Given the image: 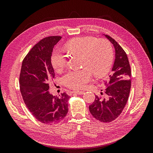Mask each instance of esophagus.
I'll return each instance as SVG.
<instances>
[{
    "instance_id": "34e87169",
    "label": "esophagus",
    "mask_w": 153,
    "mask_h": 153,
    "mask_svg": "<svg viewBox=\"0 0 153 153\" xmlns=\"http://www.w3.org/2000/svg\"><path fill=\"white\" fill-rule=\"evenodd\" d=\"M73 92H74V93H75V94H84V91H75Z\"/></svg>"
}]
</instances>
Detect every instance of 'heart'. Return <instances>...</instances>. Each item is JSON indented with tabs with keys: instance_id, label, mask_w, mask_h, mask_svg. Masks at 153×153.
<instances>
[{
	"instance_id": "heart-1",
	"label": "heart",
	"mask_w": 153,
	"mask_h": 153,
	"mask_svg": "<svg viewBox=\"0 0 153 153\" xmlns=\"http://www.w3.org/2000/svg\"><path fill=\"white\" fill-rule=\"evenodd\" d=\"M67 52L82 56L80 70L69 71L62 77L64 84L71 89L84 87L92 78V73L101 76L107 73L113 62V50L109 41L93 37H78L66 45ZM52 64L55 71L62 72L68 64V55L61 48H57L52 55Z\"/></svg>"
}]
</instances>
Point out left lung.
<instances>
[{
    "mask_svg": "<svg viewBox=\"0 0 153 153\" xmlns=\"http://www.w3.org/2000/svg\"><path fill=\"white\" fill-rule=\"evenodd\" d=\"M105 36L115 48V59L112 73L104 81L105 94L101 92V96H96L95 100L89 108L92 116L98 121L110 123L119 116L128 101L131 89V68L123 48L112 37Z\"/></svg>",
    "mask_w": 153,
    "mask_h": 153,
    "instance_id": "obj_1",
    "label": "left lung"
}]
</instances>
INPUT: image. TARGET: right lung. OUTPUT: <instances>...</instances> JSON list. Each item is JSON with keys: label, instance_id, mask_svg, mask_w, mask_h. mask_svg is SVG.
<instances>
[{"label": "right lung", "instance_id": "obj_1", "mask_svg": "<svg viewBox=\"0 0 153 153\" xmlns=\"http://www.w3.org/2000/svg\"><path fill=\"white\" fill-rule=\"evenodd\" d=\"M61 36H49L36 44L23 60L19 83L24 103L39 121L52 125L61 122L68 112L70 98L66 92L50 94L49 82L55 76L51 63L53 47Z\"/></svg>", "mask_w": 153, "mask_h": 153}]
</instances>
